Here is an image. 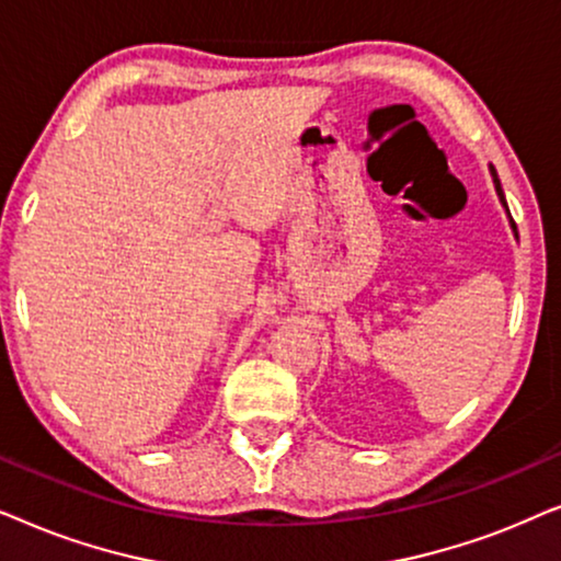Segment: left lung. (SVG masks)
I'll return each mask as SVG.
<instances>
[{
    "instance_id": "obj_1",
    "label": "left lung",
    "mask_w": 561,
    "mask_h": 561,
    "mask_svg": "<svg viewBox=\"0 0 561 561\" xmlns=\"http://www.w3.org/2000/svg\"><path fill=\"white\" fill-rule=\"evenodd\" d=\"M490 175H493V186H495V194H497V198H501L503 209H505V214H508V219H511L508 204H505V194H503V188H501V179H497V173H495V168H493V163H490ZM511 229H513V234H516V225H513V219H511ZM516 237H518V234H516Z\"/></svg>"
}]
</instances>
